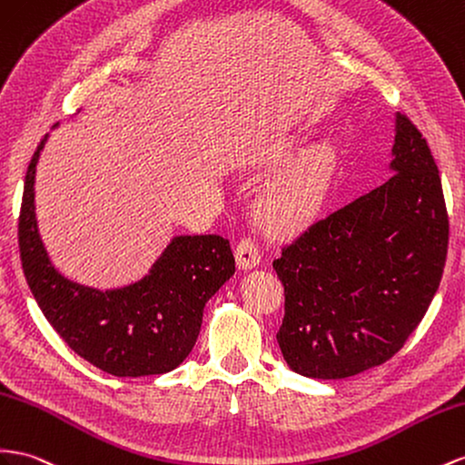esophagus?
Here are the masks:
<instances>
[{
	"label": "esophagus",
	"mask_w": 465,
	"mask_h": 465,
	"mask_svg": "<svg viewBox=\"0 0 465 465\" xmlns=\"http://www.w3.org/2000/svg\"><path fill=\"white\" fill-rule=\"evenodd\" d=\"M234 256H236V266L241 270H250L254 268L260 263V248L258 244L252 241V238H242L241 242L236 244L234 250Z\"/></svg>",
	"instance_id": "1"
}]
</instances>
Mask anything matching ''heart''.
Here are the masks:
<instances>
[{"label": "heart", "mask_w": 465, "mask_h": 465, "mask_svg": "<svg viewBox=\"0 0 465 465\" xmlns=\"http://www.w3.org/2000/svg\"><path fill=\"white\" fill-rule=\"evenodd\" d=\"M334 156L329 148H315L301 158L283 178L272 183L260 199V217L273 229L303 223L317 209L331 178Z\"/></svg>", "instance_id": "b5f03b06"}]
</instances>
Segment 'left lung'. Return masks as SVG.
I'll return each instance as SVG.
<instances>
[{
  "mask_svg": "<svg viewBox=\"0 0 465 465\" xmlns=\"http://www.w3.org/2000/svg\"><path fill=\"white\" fill-rule=\"evenodd\" d=\"M385 183L315 221L273 260L285 312L278 334L293 371L342 380L393 358L440 285L448 211L429 143L397 115Z\"/></svg>",
  "mask_w": 465,
  "mask_h": 465,
  "instance_id": "left-lung-1",
  "label": "left lung"
}]
</instances>
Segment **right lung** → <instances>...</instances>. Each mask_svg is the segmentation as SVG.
<instances>
[{
    "mask_svg": "<svg viewBox=\"0 0 465 465\" xmlns=\"http://www.w3.org/2000/svg\"><path fill=\"white\" fill-rule=\"evenodd\" d=\"M56 127V124H54ZM46 136L25 175L19 252L43 315L74 352L117 378L166 373L192 352L203 307L234 273V256L219 234L175 236L146 278L99 292L60 275L36 229L35 172Z\"/></svg>",
    "mask_w": 465,
    "mask_h": 465,
    "instance_id": "1",
    "label": "right lung"
}]
</instances>
